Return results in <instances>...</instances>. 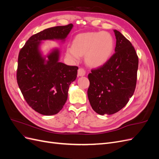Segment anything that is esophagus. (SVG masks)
<instances>
[{"label":"esophagus","mask_w":159,"mask_h":159,"mask_svg":"<svg viewBox=\"0 0 159 159\" xmlns=\"http://www.w3.org/2000/svg\"><path fill=\"white\" fill-rule=\"evenodd\" d=\"M78 76H84L85 75V71L84 68H79L78 70Z\"/></svg>","instance_id":"34e87169"}]
</instances>
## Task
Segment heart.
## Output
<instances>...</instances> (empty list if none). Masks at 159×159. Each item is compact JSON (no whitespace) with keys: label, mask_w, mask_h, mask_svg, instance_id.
Listing matches in <instances>:
<instances>
[{"label":"heart","mask_w":159,"mask_h":159,"mask_svg":"<svg viewBox=\"0 0 159 159\" xmlns=\"http://www.w3.org/2000/svg\"><path fill=\"white\" fill-rule=\"evenodd\" d=\"M115 48L113 36L107 32H89L76 35L72 41V46L66 48V54L72 62H78L85 55L86 63L98 68L111 57Z\"/></svg>","instance_id":"obj_1"}]
</instances>
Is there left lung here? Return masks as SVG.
I'll return each mask as SVG.
<instances>
[{
    "instance_id": "8db88e82",
    "label": "left lung",
    "mask_w": 159,
    "mask_h": 159,
    "mask_svg": "<svg viewBox=\"0 0 159 159\" xmlns=\"http://www.w3.org/2000/svg\"><path fill=\"white\" fill-rule=\"evenodd\" d=\"M115 54L88 75V96L91 107L99 115H112L125 106L134 91L139 59L134 47L117 30Z\"/></svg>"
}]
</instances>
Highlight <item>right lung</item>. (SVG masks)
Listing matches in <instances>:
<instances>
[{"label": "right lung", "mask_w": 159, "mask_h": 159, "mask_svg": "<svg viewBox=\"0 0 159 159\" xmlns=\"http://www.w3.org/2000/svg\"><path fill=\"white\" fill-rule=\"evenodd\" d=\"M74 25L47 28L32 36L19 52L17 82L27 103L44 115L59 113L68 99V89L75 80L78 68L60 61V50L54 48L46 55L42 41L64 42Z\"/></svg>", "instance_id": "obj_1"}]
</instances>
